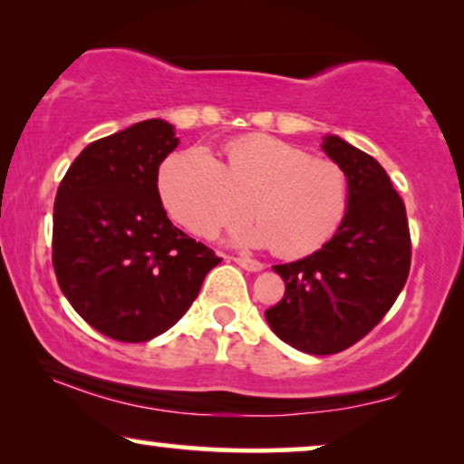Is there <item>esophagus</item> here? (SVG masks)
I'll return each instance as SVG.
<instances>
[{
    "mask_svg": "<svg viewBox=\"0 0 464 464\" xmlns=\"http://www.w3.org/2000/svg\"><path fill=\"white\" fill-rule=\"evenodd\" d=\"M234 262H237L240 268H245V270H249V272H259V270H264V264L262 262H257V259H251V257H232Z\"/></svg>",
    "mask_w": 464,
    "mask_h": 464,
    "instance_id": "34e87169",
    "label": "esophagus"
}]
</instances>
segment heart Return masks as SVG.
Here are the masks:
<instances>
[{"label": "heart", "instance_id": "b5f03b06", "mask_svg": "<svg viewBox=\"0 0 464 464\" xmlns=\"http://www.w3.org/2000/svg\"><path fill=\"white\" fill-rule=\"evenodd\" d=\"M158 194L170 219L198 238L257 221L234 240L272 246L295 259L319 251L338 232L351 202L346 170L329 158L268 135L226 145L224 162L205 148L170 154L158 170Z\"/></svg>", "mask_w": 464, "mask_h": 464}]
</instances>
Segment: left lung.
Here are the masks:
<instances>
[{"label":"left lung","mask_w":464,"mask_h":464,"mask_svg":"<svg viewBox=\"0 0 464 464\" xmlns=\"http://www.w3.org/2000/svg\"><path fill=\"white\" fill-rule=\"evenodd\" d=\"M321 148L351 181L346 218L313 256L275 266L285 295L266 310L272 332L308 354L346 351L370 334L401 294L411 259L405 205L376 158L335 135Z\"/></svg>","instance_id":"obj_1"}]
</instances>
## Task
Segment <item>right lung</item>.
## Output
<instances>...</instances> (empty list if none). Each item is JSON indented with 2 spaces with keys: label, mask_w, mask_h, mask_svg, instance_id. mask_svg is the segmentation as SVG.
I'll return each instance as SVG.
<instances>
[{
  "label": "right lung",
  "mask_w": 464,
  "mask_h": 464,
  "mask_svg": "<svg viewBox=\"0 0 464 464\" xmlns=\"http://www.w3.org/2000/svg\"><path fill=\"white\" fill-rule=\"evenodd\" d=\"M177 145L173 124L143 120L82 150L56 192V281L75 313L111 340L167 332L221 262L162 207L158 169Z\"/></svg>",
  "instance_id": "1"
}]
</instances>
